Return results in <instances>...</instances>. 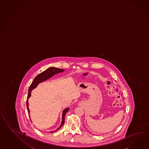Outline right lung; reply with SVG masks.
<instances>
[{
	"label": "right lung",
	"mask_w": 149,
	"mask_h": 149,
	"mask_svg": "<svg viewBox=\"0 0 149 149\" xmlns=\"http://www.w3.org/2000/svg\"><path fill=\"white\" fill-rule=\"evenodd\" d=\"M64 71V70L61 69V68H56V67H50V68H48L47 70H46L43 71L42 73L39 74L38 75H37L35 77V79H34L33 81L32 82V84L30 86V88H29V91H28V95H27V100H26V106H27V109L29 113L30 112V111H29V109L28 99H29V97H30L31 91L33 88H36L37 85L40 83L43 82V81H46L47 79H48L50 77H51L52 76L56 74L61 73V72H63ZM69 109H70L68 108H67L66 109L64 110V111H63V117H62V122H61V124L60 127L58 128L57 130H59V128H61V126L64 125V122H65V115L68 111Z\"/></svg>",
	"instance_id": "obj_1"
}]
</instances>
